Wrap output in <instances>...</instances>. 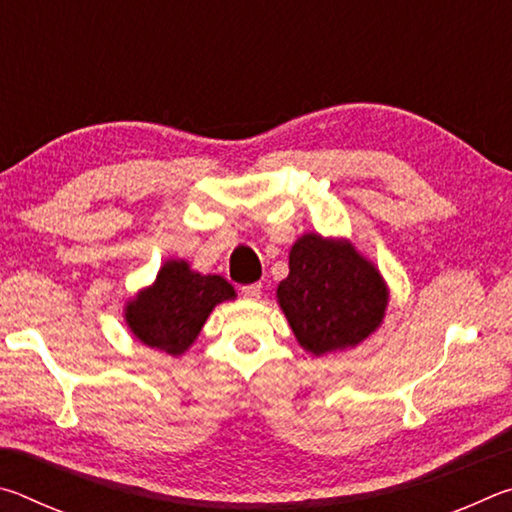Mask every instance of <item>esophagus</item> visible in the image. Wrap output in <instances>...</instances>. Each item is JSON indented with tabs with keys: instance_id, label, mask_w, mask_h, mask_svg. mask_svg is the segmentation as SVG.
<instances>
[{
	"instance_id": "34e87169",
	"label": "esophagus",
	"mask_w": 512,
	"mask_h": 512,
	"mask_svg": "<svg viewBox=\"0 0 512 512\" xmlns=\"http://www.w3.org/2000/svg\"><path fill=\"white\" fill-rule=\"evenodd\" d=\"M241 296L248 298V300H257L259 296H262V282L246 284V287H241Z\"/></svg>"
}]
</instances>
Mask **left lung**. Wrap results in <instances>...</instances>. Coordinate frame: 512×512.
Returning <instances> with one entry per match:
<instances>
[{
  "label": "left lung",
  "mask_w": 512,
  "mask_h": 512,
  "mask_svg": "<svg viewBox=\"0 0 512 512\" xmlns=\"http://www.w3.org/2000/svg\"><path fill=\"white\" fill-rule=\"evenodd\" d=\"M277 305L302 350L314 357L357 348L384 323L388 284L350 239L305 232L289 253Z\"/></svg>",
  "instance_id": "obj_1"
}]
</instances>
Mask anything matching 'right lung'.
I'll return each mask as SVG.
<instances>
[{
  "mask_svg": "<svg viewBox=\"0 0 512 512\" xmlns=\"http://www.w3.org/2000/svg\"><path fill=\"white\" fill-rule=\"evenodd\" d=\"M235 298L225 277L198 273L185 259H167L153 284L126 302L124 320L140 343L180 357L192 348L212 309Z\"/></svg>",
  "mask_w": 512,
  "mask_h": 512,
  "instance_id": "1",
  "label": "right lung"
}]
</instances>
